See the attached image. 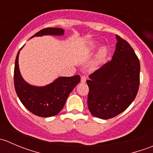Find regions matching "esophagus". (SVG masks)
<instances>
[{
  "label": "esophagus",
  "instance_id": "esophagus-1",
  "mask_svg": "<svg viewBox=\"0 0 153 153\" xmlns=\"http://www.w3.org/2000/svg\"><path fill=\"white\" fill-rule=\"evenodd\" d=\"M86 81V78L85 76H81V83H85Z\"/></svg>",
  "mask_w": 153,
  "mask_h": 153
}]
</instances>
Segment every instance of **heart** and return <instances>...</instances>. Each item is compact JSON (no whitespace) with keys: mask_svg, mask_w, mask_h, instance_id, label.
Masks as SVG:
<instances>
[{"mask_svg":"<svg viewBox=\"0 0 153 153\" xmlns=\"http://www.w3.org/2000/svg\"><path fill=\"white\" fill-rule=\"evenodd\" d=\"M99 45V44L92 43V44H91V49H95V48L98 47ZM108 54H109V51H108L107 48L103 47L102 49H101V51H100L99 54H98V60H99V61H104L106 57H107Z\"/></svg>","mask_w":153,"mask_h":153,"instance_id":"b5f03b06","label":"heart"}]
</instances>
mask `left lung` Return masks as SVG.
Returning a JSON list of instances; mask_svg holds the SVG:
<instances>
[{
    "mask_svg": "<svg viewBox=\"0 0 153 153\" xmlns=\"http://www.w3.org/2000/svg\"><path fill=\"white\" fill-rule=\"evenodd\" d=\"M116 47L109 61L89 76L88 108L93 116L109 119L123 112L136 97L140 62L127 41L116 35Z\"/></svg>",
    "mask_w": 153,
    "mask_h": 153,
    "instance_id": "8db88e82",
    "label": "left lung"
}]
</instances>
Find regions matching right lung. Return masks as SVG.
<instances>
[{"instance_id":"obj_1","label":"right lung","mask_w":153,"mask_h":153,"mask_svg":"<svg viewBox=\"0 0 153 153\" xmlns=\"http://www.w3.org/2000/svg\"><path fill=\"white\" fill-rule=\"evenodd\" d=\"M64 35L63 29L46 28L37 32L30 39L44 35L60 36ZM22 48L18 51L16 56L14 70V84L17 95L24 106L34 115L43 118L54 116L63 109L68 96L81 81V78L78 75L72 77H59L46 86L31 85L24 81L20 72L18 56Z\"/></svg>"}]
</instances>
